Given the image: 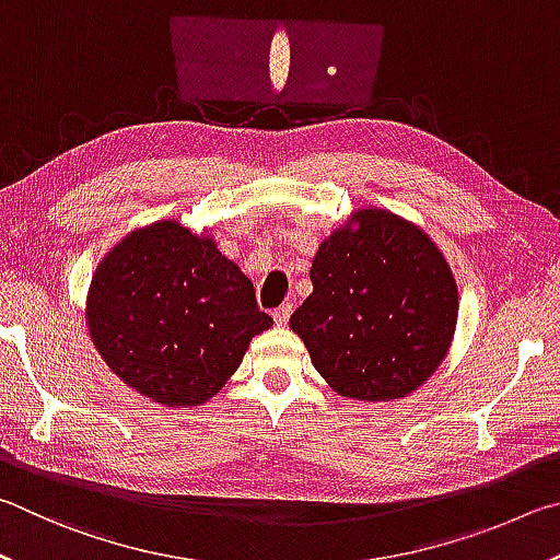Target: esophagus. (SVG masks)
Wrapping results in <instances>:
<instances>
[{
    "mask_svg": "<svg viewBox=\"0 0 560 560\" xmlns=\"http://www.w3.org/2000/svg\"><path fill=\"white\" fill-rule=\"evenodd\" d=\"M290 315H292L290 302H285V305H280L278 310H272V319H275V325H278V327H285Z\"/></svg>",
    "mask_w": 560,
    "mask_h": 560,
    "instance_id": "34e87169",
    "label": "esophagus"
}]
</instances>
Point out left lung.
<instances>
[{
	"instance_id": "1",
	"label": "left lung",
	"mask_w": 560,
	"mask_h": 560,
	"mask_svg": "<svg viewBox=\"0 0 560 560\" xmlns=\"http://www.w3.org/2000/svg\"><path fill=\"white\" fill-rule=\"evenodd\" d=\"M312 295L290 317L337 394L390 400L416 390L447 354L457 285L435 243L390 211L357 213L312 260Z\"/></svg>"
}]
</instances>
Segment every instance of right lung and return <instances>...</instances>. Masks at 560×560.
Instances as JSON below:
<instances>
[{"label": "right lung", "instance_id": "right-lung-1", "mask_svg": "<svg viewBox=\"0 0 560 560\" xmlns=\"http://www.w3.org/2000/svg\"><path fill=\"white\" fill-rule=\"evenodd\" d=\"M270 325L238 265L174 221L117 243L88 292V329L107 366L164 406L219 394Z\"/></svg>", "mask_w": 560, "mask_h": 560}]
</instances>
